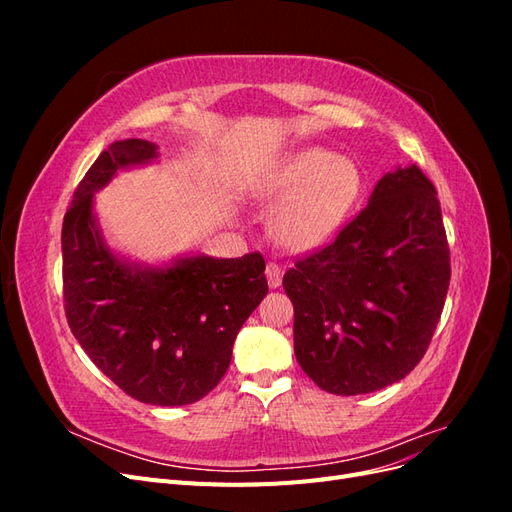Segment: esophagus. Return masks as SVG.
I'll return each mask as SVG.
<instances>
[{
    "label": "esophagus",
    "mask_w": 512,
    "mask_h": 512,
    "mask_svg": "<svg viewBox=\"0 0 512 512\" xmlns=\"http://www.w3.org/2000/svg\"><path fill=\"white\" fill-rule=\"evenodd\" d=\"M282 275H284L282 267L275 265V262H269V265H267V280H269L271 288H280L282 286Z\"/></svg>",
    "instance_id": "1"
}]
</instances>
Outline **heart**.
I'll return each instance as SVG.
<instances>
[{
  "label": "heart",
  "mask_w": 512,
  "mask_h": 512,
  "mask_svg": "<svg viewBox=\"0 0 512 512\" xmlns=\"http://www.w3.org/2000/svg\"><path fill=\"white\" fill-rule=\"evenodd\" d=\"M363 190L361 168L324 147H305L260 185L267 196H288L277 209L273 230L294 250L327 241L346 220Z\"/></svg>",
  "instance_id": "b5f03b06"
}]
</instances>
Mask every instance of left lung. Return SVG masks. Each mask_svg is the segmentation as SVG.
<instances>
[{
	"label": "left lung",
	"mask_w": 512,
	"mask_h": 512,
	"mask_svg": "<svg viewBox=\"0 0 512 512\" xmlns=\"http://www.w3.org/2000/svg\"><path fill=\"white\" fill-rule=\"evenodd\" d=\"M451 282L442 209L416 164L384 175L333 243L294 262V354L333 395L384 389L423 359Z\"/></svg>",
	"instance_id": "8db88e82"
}]
</instances>
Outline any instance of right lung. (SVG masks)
<instances>
[{
	"mask_svg": "<svg viewBox=\"0 0 512 512\" xmlns=\"http://www.w3.org/2000/svg\"><path fill=\"white\" fill-rule=\"evenodd\" d=\"M158 147L128 138L91 164L61 228L64 307L72 335L123 393L151 406H185L224 378L243 322L269 292L265 258L190 256L141 269L108 250L94 192L119 168L149 162Z\"/></svg>",
	"mask_w": 512,
	"mask_h": 512,
	"instance_id": "add662e5",
	"label": "right lung"
}]
</instances>
